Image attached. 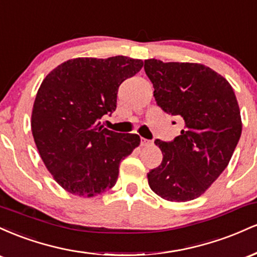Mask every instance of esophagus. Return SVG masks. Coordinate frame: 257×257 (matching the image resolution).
Wrapping results in <instances>:
<instances>
[{
	"label": "esophagus",
	"instance_id": "obj_1",
	"mask_svg": "<svg viewBox=\"0 0 257 257\" xmlns=\"http://www.w3.org/2000/svg\"><path fill=\"white\" fill-rule=\"evenodd\" d=\"M140 141H141V146H149L152 144V141L147 140V139H145V138H141Z\"/></svg>",
	"mask_w": 257,
	"mask_h": 257
}]
</instances>
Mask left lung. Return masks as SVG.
I'll return each mask as SVG.
<instances>
[{
    "label": "left lung",
    "mask_w": 257,
    "mask_h": 257,
    "mask_svg": "<svg viewBox=\"0 0 257 257\" xmlns=\"http://www.w3.org/2000/svg\"><path fill=\"white\" fill-rule=\"evenodd\" d=\"M144 67L158 106L184 120L172 143L155 141L163 161L147 174L150 187L169 202L198 198L226 169L239 141L241 117L232 85L202 64L147 59Z\"/></svg>",
    "instance_id": "left-lung-1"
}]
</instances>
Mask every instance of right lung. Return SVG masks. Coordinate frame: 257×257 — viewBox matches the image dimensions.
<instances>
[{
	"label": "right lung",
	"mask_w": 257,
	"mask_h": 257,
	"mask_svg": "<svg viewBox=\"0 0 257 257\" xmlns=\"http://www.w3.org/2000/svg\"><path fill=\"white\" fill-rule=\"evenodd\" d=\"M143 65L123 55L70 59L41 83L32 137L44 166L69 193L90 198L110 190L122 159L140 145L139 135L108 131L99 119L116 110L120 83Z\"/></svg>",
	"instance_id": "obj_1"
}]
</instances>
